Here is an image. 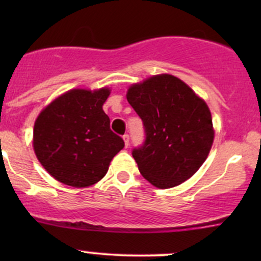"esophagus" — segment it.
<instances>
[{
    "label": "esophagus",
    "instance_id": "obj_1",
    "mask_svg": "<svg viewBox=\"0 0 261 261\" xmlns=\"http://www.w3.org/2000/svg\"><path fill=\"white\" fill-rule=\"evenodd\" d=\"M122 139H124L125 147H127V146H128V141H130V137H128V135H127V134H125L124 136H122Z\"/></svg>",
    "mask_w": 261,
    "mask_h": 261
}]
</instances>
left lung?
Listing matches in <instances>:
<instances>
[{
	"label": "left lung",
	"mask_w": 261,
	"mask_h": 261,
	"mask_svg": "<svg viewBox=\"0 0 261 261\" xmlns=\"http://www.w3.org/2000/svg\"><path fill=\"white\" fill-rule=\"evenodd\" d=\"M126 98L145 127V142L133 149L143 178L168 189L195 174L214 142L207 104L172 74L133 85Z\"/></svg>",
	"instance_id": "obj_1"
}]
</instances>
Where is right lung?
Instances as JSON below:
<instances>
[{
    "instance_id": "right-lung-1",
    "label": "right lung",
    "mask_w": 261,
    "mask_h": 261,
    "mask_svg": "<svg viewBox=\"0 0 261 261\" xmlns=\"http://www.w3.org/2000/svg\"><path fill=\"white\" fill-rule=\"evenodd\" d=\"M110 91L71 89L39 114L33 146L41 166L56 180L74 188L95 184L107 174L124 140L110 130L103 104Z\"/></svg>"
}]
</instances>
